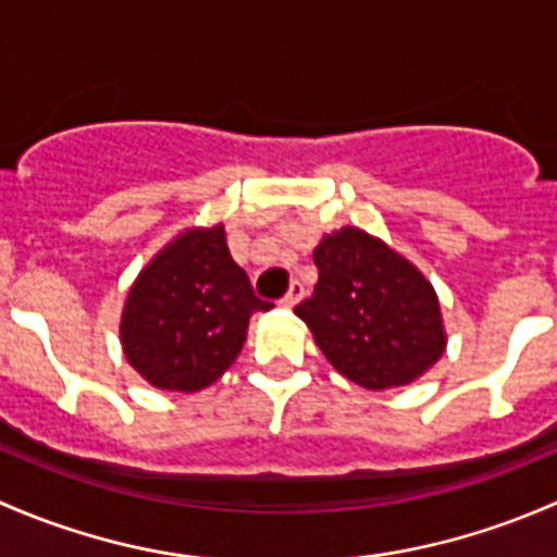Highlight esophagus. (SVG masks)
<instances>
[{
	"instance_id": "34e87169",
	"label": "esophagus",
	"mask_w": 557,
	"mask_h": 557,
	"mask_svg": "<svg viewBox=\"0 0 557 557\" xmlns=\"http://www.w3.org/2000/svg\"><path fill=\"white\" fill-rule=\"evenodd\" d=\"M301 296H305V285L301 283H290V288H288V294L283 296V299H280V305L285 307V310H290V307H296L301 301Z\"/></svg>"
}]
</instances>
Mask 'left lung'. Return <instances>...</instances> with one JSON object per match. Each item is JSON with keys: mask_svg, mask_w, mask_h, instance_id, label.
<instances>
[{"mask_svg": "<svg viewBox=\"0 0 557 557\" xmlns=\"http://www.w3.org/2000/svg\"><path fill=\"white\" fill-rule=\"evenodd\" d=\"M318 285L296 314L331 367L369 391L407 385L447 347L436 290L383 239L345 226L312 252Z\"/></svg>", "mask_w": 557, "mask_h": 557, "instance_id": "left-lung-1", "label": "left lung"}]
</instances>
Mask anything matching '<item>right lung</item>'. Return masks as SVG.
Listing matches in <instances>:
<instances>
[{
    "mask_svg": "<svg viewBox=\"0 0 557 557\" xmlns=\"http://www.w3.org/2000/svg\"><path fill=\"white\" fill-rule=\"evenodd\" d=\"M272 310L252 294L223 226L188 228L139 272L126 296V361L161 391L212 385L243 350L252 312Z\"/></svg>",
    "mask_w": 557,
    "mask_h": 557,
    "instance_id": "right-lung-1",
    "label": "right lung"
}]
</instances>
